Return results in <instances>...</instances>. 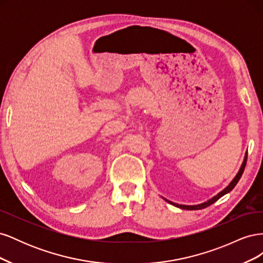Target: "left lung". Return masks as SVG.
I'll list each match as a JSON object with an SVG mask.
<instances>
[{"mask_svg":"<svg viewBox=\"0 0 263 263\" xmlns=\"http://www.w3.org/2000/svg\"><path fill=\"white\" fill-rule=\"evenodd\" d=\"M246 162H247V153H246V156H245V158H243V161H242V164H241V166H240V169H239V171H238V173L236 174V177L233 179V181L230 182L229 184H228L224 190L220 191V192H219L217 195H215L214 197H212L211 200H209V201H206V202H204V203H202V204H197V205H181V204H177V203H173V202H171V201L165 200V198H164V200H165L166 202H168V203H170V204H172V205H174V206H177V208H179V209L187 210V211H196V210H202V209L208 208V206L212 205L213 203H215L217 200H219V198H220L221 196H224L225 194L229 193L230 191H232V190L236 186L238 181L240 180V178H241V176H242L243 170H245V166H246Z\"/></svg>","mask_w":263,"mask_h":263,"instance_id":"8db88e82","label":"left lung"}]
</instances>
